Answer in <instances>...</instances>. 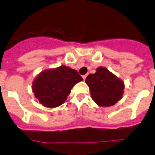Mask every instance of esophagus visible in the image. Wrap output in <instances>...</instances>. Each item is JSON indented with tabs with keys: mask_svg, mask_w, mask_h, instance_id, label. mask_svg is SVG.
Segmentation results:
<instances>
[{
	"mask_svg": "<svg viewBox=\"0 0 155 155\" xmlns=\"http://www.w3.org/2000/svg\"><path fill=\"white\" fill-rule=\"evenodd\" d=\"M82 78H83V79H84V80H85L86 79V78H87V75H83V76H82Z\"/></svg>",
	"mask_w": 155,
	"mask_h": 155,
	"instance_id": "esophagus-1",
	"label": "esophagus"
}]
</instances>
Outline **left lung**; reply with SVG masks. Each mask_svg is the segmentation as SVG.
I'll use <instances>...</instances> for the list:
<instances>
[{
  "instance_id": "obj_1",
  "label": "left lung",
  "mask_w": 155,
  "mask_h": 155,
  "mask_svg": "<svg viewBox=\"0 0 155 155\" xmlns=\"http://www.w3.org/2000/svg\"><path fill=\"white\" fill-rule=\"evenodd\" d=\"M85 81L91 91V98L100 106L113 105L122 98L124 82L106 68H97L96 73L88 75Z\"/></svg>"
}]
</instances>
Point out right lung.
<instances>
[{
  "label": "right lung",
  "mask_w": 155,
  "mask_h": 155,
  "mask_svg": "<svg viewBox=\"0 0 155 155\" xmlns=\"http://www.w3.org/2000/svg\"><path fill=\"white\" fill-rule=\"evenodd\" d=\"M83 81L76 70L61 66L57 69L42 71L32 85L35 96L46 107H57L66 101L75 84Z\"/></svg>",
  "instance_id": "add662e5"
}]
</instances>
